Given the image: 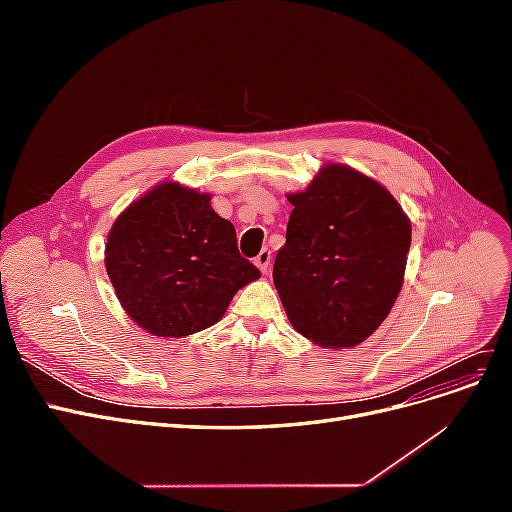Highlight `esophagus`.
Returning <instances> with one entry per match:
<instances>
[{
	"label": "esophagus",
	"mask_w": 512,
	"mask_h": 512,
	"mask_svg": "<svg viewBox=\"0 0 512 512\" xmlns=\"http://www.w3.org/2000/svg\"><path fill=\"white\" fill-rule=\"evenodd\" d=\"M254 265H256L262 273H267V271H269V265H271V252H269V250H262V252L254 258Z\"/></svg>",
	"instance_id": "34e87169"
}]
</instances>
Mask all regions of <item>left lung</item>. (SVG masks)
Segmentation results:
<instances>
[{"label":"left lung","mask_w":512,"mask_h":512,"mask_svg":"<svg viewBox=\"0 0 512 512\" xmlns=\"http://www.w3.org/2000/svg\"><path fill=\"white\" fill-rule=\"evenodd\" d=\"M286 198L294 209L273 265L286 316L322 348L359 346L404 286L410 218L382 183L339 162Z\"/></svg>","instance_id":"8db88e82"}]
</instances>
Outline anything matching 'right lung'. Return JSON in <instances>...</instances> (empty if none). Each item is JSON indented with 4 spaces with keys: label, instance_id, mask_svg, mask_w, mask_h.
Returning <instances> with one entry per match:
<instances>
[{
    "label": "right lung",
    "instance_id": "1",
    "mask_svg": "<svg viewBox=\"0 0 512 512\" xmlns=\"http://www.w3.org/2000/svg\"><path fill=\"white\" fill-rule=\"evenodd\" d=\"M104 267L123 312L160 339L213 327L237 290L260 277L211 194L179 181L153 185L117 215Z\"/></svg>",
    "mask_w": 512,
    "mask_h": 512
}]
</instances>
